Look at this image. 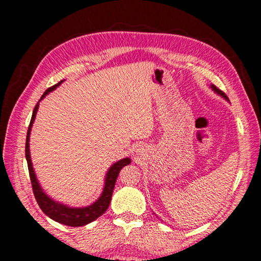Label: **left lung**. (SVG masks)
Returning <instances> with one entry per match:
<instances>
[{
  "label": "left lung",
  "instance_id": "obj_1",
  "mask_svg": "<svg viewBox=\"0 0 261 261\" xmlns=\"http://www.w3.org/2000/svg\"><path fill=\"white\" fill-rule=\"evenodd\" d=\"M212 88H213V90H214V91L216 92V93H219L220 95H222L224 99H227V100H228V96H227L226 94H224L222 91H221V90H219V88H218V87H216V86H214V85H212Z\"/></svg>",
  "mask_w": 261,
  "mask_h": 261
}]
</instances>
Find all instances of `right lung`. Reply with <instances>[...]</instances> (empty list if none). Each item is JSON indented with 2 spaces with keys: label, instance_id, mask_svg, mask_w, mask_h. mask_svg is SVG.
<instances>
[{
  "label": "right lung",
  "instance_id": "right-lung-1",
  "mask_svg": "<svg viewBox=\"0 0 261 261\" xmlns=\"http://www.w3.org/2000/svg\"><path fill=\"white\" fill-rule=\"evenodd\" d=\"M62 82L63 81H61L59 84H55L54 86H51L48 88V90H46L45 93L42 94L41 99L45 98L46 94L49 93L50 91L55 90V88L59 86ZM38 107H39V103L35 105L34 107L32 118H31V122L29 125L28 136H26V145H25V156H26V161H28L30 178H31V183H32L34 197L35 199H37L39 207L42 210L43 213H45L47 216H49L50 219L56 221V222H60L62 224H65V226H70V227L85 226V224L98 219L100 215H102L105 212L107 211L108 206L110 204V200H112L114 187H115V183H116L117 176L120 174L122 168L126 165H129L131 160L129 158L122 159V160L117 161L116 163H114V165L110 167V169L107 173V176H106V183H105L103 191L101 193V197L92 205L83 207V208H71V207H68L54 201L53 199H50L45 192H43V190L41 189L40 185H39L38 179L35 177V174L32 167V161H31V156H30V148H29L30 132L34 122L35 115H37V112H38Z\"/></svg>",
  "mask_w": 261,
  "mask_h": 261
}]
</instances>
